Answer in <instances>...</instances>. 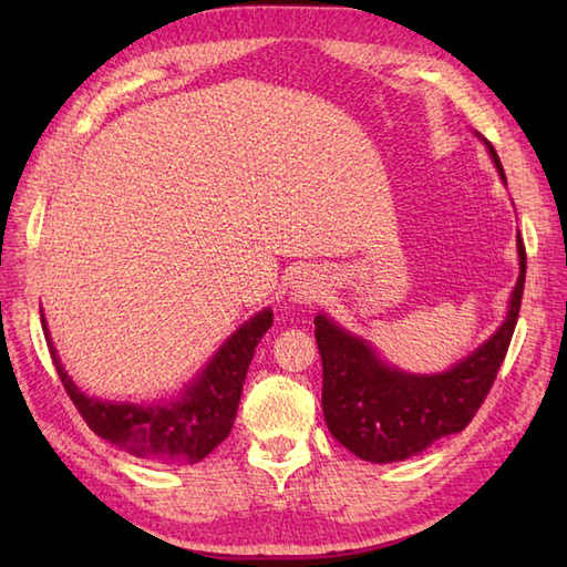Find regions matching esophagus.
Returning a JSON list of instances; mask_svg holds the SVG:
<instances>
[{"instance_id": "1", "label": "esophagus", "mask_w": 567, "mask_h": 567, "mask_svg": "<svg viewBox=\"0 0 567 567\" xmlns=\"http://www.w3.org/2000/svg\"><path fill=\"white\" fill-rule=\"evenodd\" d=\"M323 295H327V280H323V275H319L317 270L299 272L292 280L290 297L295 305L311 307L315 302H319Z\"/></svg>"}]
</instances>
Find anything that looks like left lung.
<instances>
[{"label":"left lung","mask_w":567,"mask_h":567,"mask_svg":"<svg viewBox=\"0 0 567 567\" xmlns=\"http://www.w3.org/2000/svg\"><path fill=\"white\" fill-rule=\"evenodd\" d=\"M485 146L507 183L497 151L489 141ZM516 250L519 280L509 299L507 319L477 351L439 375H412L384 365L368 341L336 327L329 317L315 319L323 365L321 406L336 441L363 461L396 463L426 451L433 441L463 431L473 421L495 384L519 319L526 277L522 236L516 238Z\"/></svg>","instance_id":"1"}]
</instances>
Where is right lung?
I'll use <instances>...</instances> for the list:
<instances>
[{
  "label": "right lung",
  "instance_id": "add662e5",
  "mask_svg": "<svg viewBox=\"0 0 567 567\" xmlns=\"http://www.w3.org/2000/svg\"><path fill=\"white\" fill-rule=\"evenodd\" d=\"M270 327L272 311H258L216 351L202 375L187 384L183 396L167 404L94 400L60 365L51 339L48 348L68 396L97 436L143 461L192 465L207 457L231 433L252 353Z\"/></svg>",
  "mask_w": 567,
  "mask_h": 567
}]
</instances>
